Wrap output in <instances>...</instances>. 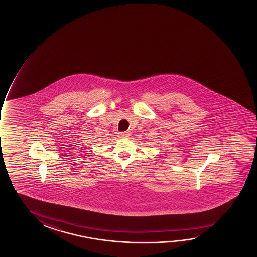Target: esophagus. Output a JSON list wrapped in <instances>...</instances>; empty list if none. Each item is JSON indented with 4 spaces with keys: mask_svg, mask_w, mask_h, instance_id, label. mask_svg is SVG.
I'll list each match as a JSON object with an SVG mask.
<instances>
[{
    "mask_svg": "<svg viewBox=\"0 0 257 257\" xmlns=\"http://www.w3.org/2000/svg\"><path fill=\"white\" fill-rule=\"evenodd\" d=\"M120 137H128L129 136V134H128V133H126V132H123V133H120L119 134Z\"/></svg>",
    "mask_w": 257,
    "mask_h": 257,
    "instance_id": "obj_1",
    "label": "esophagus"
}]
</instances>
